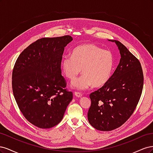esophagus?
Listing matches in <instances>:
<instances>
[{"instance_id": "34e87169", "label": "esophagus", "mask_w": 153, "mask_h": 153, "mask_svg": "<svg viewBox=\"0 0 153 153\" xmlns=\"http://www.w3.org/2000/svg\"><path fill=\"white\" fill-rule=\"evenodd\" d=\"M74 94H75L76 97H78V98H81V97L82 96V94L80 93V92H74Z\"/></svg>"}]
</instances>
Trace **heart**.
I'll use <instances>...</instances> for the list:
<instances>
[{"mask_svg":"<svg viewBox=\"0 0 153 153\" xmlns=\"http://www.w3.org/2000/svg\"><path fill=\"white\" fill-rule=\"evenodd\" d=\"M114 57L112 52L92 43H84L74 48L71 56L64 57L61 62L63 75L73 81L81 72L83 75L72 83L78 90H85L91 85L101 87L112 75Z\"/></svg>","mask_w":153,"mask_h":153,"instance_id":"b5f03b06","label":"heart"}]
</instances>
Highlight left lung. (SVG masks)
Returning a JSON list of instances; mask_svg holds the SVG:
<instances>
[{"mask_svg": "<svg viewBox=\"0 0 153 153\" xmlns=\"http://www.w3.org/2000/svg\"><path fill=\"white\" fill-rule=\"evenodd\" d=\"M119 64L106 84L89 95L91 105L88 121L100 131L116 129L131 117L140 100L143 75L138 59L119 41Z\"/></svg>", "mask_w": 153, "mask_h": 153, "instance_id": "left-lung-1", "label": "left lung"}]
</instances>
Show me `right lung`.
Returning <instances> with one entry per match:
<instances>
[{"mask_svg": "<svg viewBox=\"0 0 153 153\" xmlns=\"http://www.w3.org/2000/svg\"><path fill=\"white\" fill-rule=\"evenodd\" d=\"M72 40L68 35L38 39L23 51L14 66V97L25 119L38 128L58 124L73 99L61 75L64 47Z\"/></svg>", "mask_w": 153, "mask_h": 153, "instance_id": "obj_1", "label": "right lung"}]
</instances>
